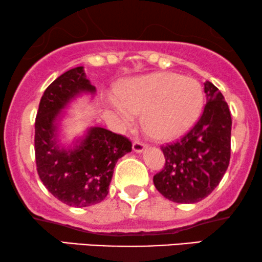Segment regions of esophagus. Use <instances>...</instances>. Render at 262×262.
I'll use <instances>...</instances> for the list:
<instances>
[{"label":"esophagus","mask_w":262,"mask_h":262,"mask_svg":"<svg viewBox=\"0 0 262 262\" xmlns=\"http://www.w3.org/2000/svg\"><path fill=\"white\" fill-rule=\"evenodd\" d=\"M145 148H147V144L143 143V142H141V141H135L134 144H132V149H134V151H136V152L144 151Z\"/></svg>","instance_id":"esophagus-1"}]
</instances>
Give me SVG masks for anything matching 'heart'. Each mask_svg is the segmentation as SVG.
<instances>
[{
  "instance_id": "obj_1",
  "label": "heart",
  "mask_w": 262,
  "mask_h": 262,
  "mask_svg": "<svg viewBox=\"0 0 262 262\" xmlns=\"http://www.w3.org/2000/svg\"><path fill=\"white\" fill-rule=\"evenodd\" d=\"M205 94L196 79L178 73H152L126 83L120 100L111 108L124 126L143 114V126L152 137L172 139L192 127L202 112Z\"/></svg>"
}]
</instances>
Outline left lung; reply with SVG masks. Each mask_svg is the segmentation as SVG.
<instances>
[{"instance_id": "8db88e82", "label": "left lung", "mask_w": 262, "mask_h": 262, "mask_svg": "<svg viewBox=\"0 0 262 262\" xmlns=\"http://www.w3.org/2000/svg\"><path fill=\"white\" fill-rule=\"evenodd\" d=\"M205 93L207 103L195 126L174 143L161 147L165 167L152 182L169 201H201L218 186L229 167L232 126L229 106L208 80Z\"/></svg>"}]
</instances>
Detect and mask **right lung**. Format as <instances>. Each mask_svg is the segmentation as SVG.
I'll use <instances>...</instances> for the list:
<instances>
[{
  "mask_svg": "<svg viewBox=\"0 0 262 262\" xmlns=\"http://www.w3.org/2000/svg\"><path fill=\"white\" fill-rule=\"evenodd\" d=\"M84 67L56 78L40 98L35 123L37 172L48 191L71 207H88L103 201L115 164L132 150L130 139L103 127H90L73 147L59 143L61 111L81 94L94 95Z\"/></svg>",
  "mask_w": 262,
  "mask_h": 262,
  "instance_id": "1",
  "label": "right lung"
}]
</instances>
